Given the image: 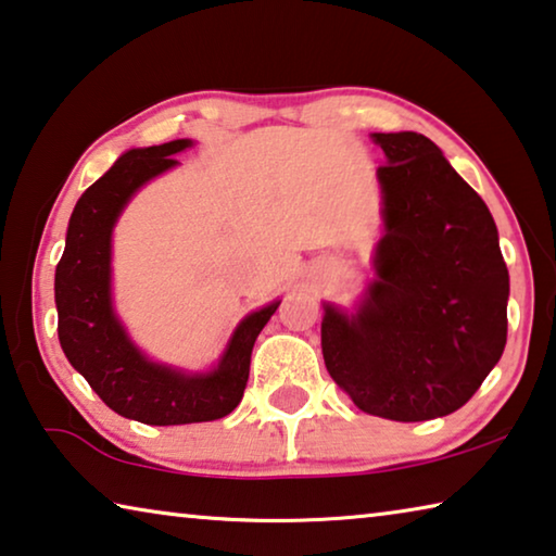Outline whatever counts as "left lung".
I'll return each instance as SVG.
<instances>
[{
  "instance_id": "1",
  "label": "left lung",
  "mask_w": 556,
  "mask_h": 556,
  "mask_svg": "<svg viewBox=\"0 0 556 556\" xmlns=\"http://www.w3.org/2000/svg\"><path fill=\"white\" fill-rule=\"evenodd\" d=\"M386 232L356 314L324 306L326 371L361 410L399 422L455 413L507 343L509 275L488 205L433 140L371 136Z\"/></svg>"
}]
</instances>
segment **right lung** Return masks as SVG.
Here are the masks:
<instances>
[{
  "label": "right lung",
  "instance_id": "add662e5",
  "mask_svg": "<svg viewBox=\"0 0 556 556\" xmlns=\"http://www.w3.org/2000/svg\"><path fill=\"white\" fill-rule=\"evenodd\" d=\"M192 140L134 148L78 198L68 219L66 250L56 264L61 349L99 399L118 416L148 426H185L230 416L250 378L252 346L277 312L271 302L247 314L210 374H182L153 364L134 346L111 302V232L134 192L170 170Z\"/></svg>",
  "mask_w": 556,
  "mask_h": 556
}]
</instances>
